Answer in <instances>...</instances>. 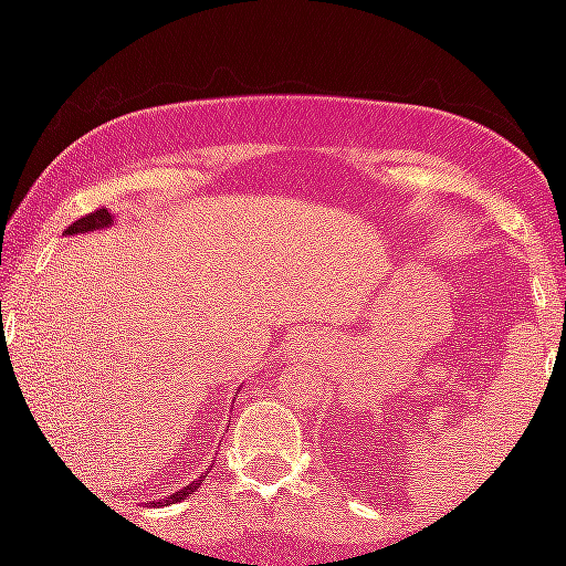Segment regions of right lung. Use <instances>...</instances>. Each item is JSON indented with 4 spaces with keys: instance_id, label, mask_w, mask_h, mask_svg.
I'll use <instances>...</instances> for the list:
<instances>
[{
    "instance_id": "obj_1",
    "label": "right lung",
    "mask_w": 566,
    "mask_h": 566,
    "mask_svg": "<svg viewBox=\"0 0 566 566\" xmlns=\"http://www.w3.org/2000/svg\"><path fill=\"white\" fill-rule=\"evenodd\" d=\"M106 226H112V212H108L106 207H103V210L90 212V216H84V218L76 220V223H71L69 229H66V233H84V231H93V229H106ZM199 484H201V476L197 479V482H191L188 486H184V490H180V492H175V495L167 497L165 503H180V500H184V497L193 495V492L199 490Z\"/></svg>"
}]
</instances>
